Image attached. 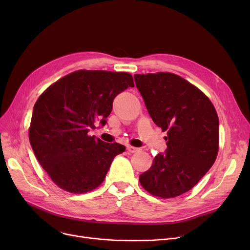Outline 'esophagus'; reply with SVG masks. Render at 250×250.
I'll return each instance as SVG.
<instances>
[{
    "mask_svg": "<svg viewBox=\"0 0 250 250\" xmlns=\"http://www.w3.org/2000/svg\"><path fill=\"white\" fill-rule=\"evenodd\" d=\"M126 150H127V152H129V153H136V152L139 151V148H136V147H133V146H127Z\"/></svg>",
    "mask_w": 250,
    "mask_h": 250,
    "instance_id": "1",
    "label": "esophagus"
}]
</instances>
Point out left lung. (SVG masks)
Instances as JSON below:
<instances>
[{"mask_svg":"<svg viewBox=\"0 0 250 250\" xmlns=\"http://www.w3.org/2000/svg\"><path fill=\"white\" fill-rule=\"evenodd\" d=\"M134 78L153 122L167 132L166 152L155 156L140 183L158 198H175L191 189L217 158V111L205 93L178 75L158 72Z\"/></svg>","mask_w":250,"mask_h":250,"instance_id":"obj_1","label":"left lung"}]
</instances>
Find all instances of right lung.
<instances>
[{
	"label": "right lung",
	"instance_id": "1",
	"mask_svg": "<svg viewBox=\"0 0 250 250\" xmlns=\"http://www.w3.org/2000/svg\"><path fill=\"white\" fill-rule=\"evenodd\" d=\"M134 86L125 72L79 70L38 97L29 141L38 162L60 188L85 193L103 182L113 158L125 147L88 136V130L96 120L106 124L115 96Z\"/></svg>",
	"mask_w": 250,
	"mask_h": 250
}]
</instances>
